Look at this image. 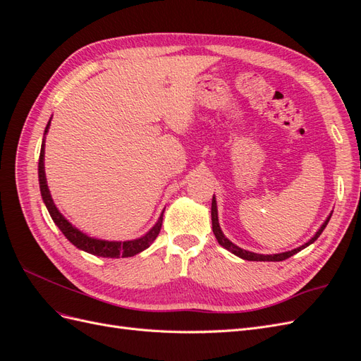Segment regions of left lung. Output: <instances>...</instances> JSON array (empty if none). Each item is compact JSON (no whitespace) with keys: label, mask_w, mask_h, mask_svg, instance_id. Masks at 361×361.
Instances as JSON below:
<instances>
[{"label":"left lung","mask_w":361,"mask_h":361,"mask_svg":"<svg viewBox=\"0 0 361 361\" xmlns=\"http://www.w3.org/2000/svg\"><path fill=\"white\" fill-rule=\"evenodd\" d=\"M211 216H212V232L216 238V241L220 245H223L226 250L231 251V253H233L235 256L241 257L244 260H256V262H280V260H285L290 256H293L295 253H298V251H301L302 248L309 247L310 244H313L316 239L319 238V235L324 232V228L326 227V224H329L331 215H329V218L324 221V224L321 226V228L318 232L314 233V236L310 239L309 243H305L304 245L298 247V248H293L290 251H285V253H277V255H259V253H253V251H247V250H243L239 248L238 245H235L232 241H228V239L224 236V233L221 232V227H220V223H218V211H216V200H215V195L212 197V207H211Z\"/></svg>","instance_id":"obj_1"}]
</instances>
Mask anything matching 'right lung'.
I'll use <instances>...</instances> for the list:
<instances>
[{
  "label": "right lung",
  "mask_w": 361,
  "mask_h": 361,
  "mask_svg": "<svg viewBox=\"0 0 361 361\" xmlns=\"http://www.w3.org/2000/svg\"><path fill=\"white\" fill-rule=\"evenodd\" d=\"M52 118V117H51ZM51 125V120L48 122L45 128V135L48 133ZM39 183H40V194L42 199L47 204V209L54 220V223L57 224V227L63 232V235L66 236L69 241L85 253H90L94 256H101V257H130L138 255L140 251L146 250L150 247V244L155 241L161 226H162V214L158 218L157 224L150 228V231L141 238L133 239V241H105V239H96L87 236L81 231H78L75 226H72L66 218H64L60 211L57 209V206L54 204V200L51 197V192L47 183V176H45V137L42 140V149H40V157H39Z\"/></svg>",
  "instance_id": "1"
}]
</instances>
